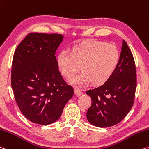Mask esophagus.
<instances>
[{"instance_id":"obj_1","label":"esophagus","mask_w":149,"mask_h":149,"mask_svg":"<svg viewBox=\"0 0 149 149\" xmlns=\"http://www.w3.org/2000/svg\"><path fill=\"white\" fill-rule=\"evenodd\" d=\"M74 93H75V95L77 96H80L83 94V93H82V91H81V89H75L74 91Z\"/></svg>"}]
</instances>
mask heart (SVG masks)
<instances>
[{"label": "heart", "instance_id": "obj_1", "mask_svg": "<svg viewBox=\"0 0 149 149\" xmlns=\"http://www.w3.org/2000/svg\"><path fill=\"white\" fill-rule=\"evenodd\" d=\"M119 51L113 44L104 42H89L74 47L72 52L62 51L58 56V64L62 74L70 78L81 69L77 76L70 79V83L84 86L91 81L100 84L111 76L118 65Z\"/></svg>", "mask_w": 149, "mask_h": 149}]
</instances>
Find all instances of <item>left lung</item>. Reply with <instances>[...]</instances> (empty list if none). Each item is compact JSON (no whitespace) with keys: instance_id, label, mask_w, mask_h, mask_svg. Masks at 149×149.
I'll use <instances>...</instances> for the list:
<instances>
[{"instance_id":"1","label":"left lung","mask_w":149,"mask_h":149,"mask_svg":"<svg viewBox=\"0 0 149 149\" xmlns=\"http://www.w3.org/2000/svg\"><path fill=\"white\" fill-rule=\"evenodd\" d=\"M136 87L134 58L123 40L119 61L114 73L103 85L86 91L91 99V105L87 112L88 121L98 127L119 123L133 107Z\"/></svg>"}]
</instances>
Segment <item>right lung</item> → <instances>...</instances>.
<instances>
[{"instance_id":"add662e5","label":"right lung","mask_w":149,"mask_h":149,"mask_svg":"<svg viewBox=\"0 0 149 149\" xmlns=\"http://www.w3.org/2000/svg\"><path fill=\"white\" fill-rule=\"evenodd\" d=\"M63 36L30 33L15 52L11 86L16 102L26 118L39 125L56 122L74 95L58 70L55 56Z\"/></svg>"}]
</instances>
